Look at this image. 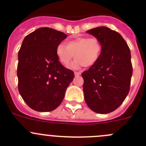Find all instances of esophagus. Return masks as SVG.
Segmentation results:
<instances>
[{"label":"esophagus","mask_w":146,"mask_h":146,"mask_svg":"<svg viewBox=\"0 0 146 146\" xmlns=\"http://www.w3.org/2000/svg\"><path fill=\"white\" fill-rule=\"evenodd\" d=\"M74 74H75V76H80V75H81V73H80V72L76 71L74 73Z\"/></svg>","instance_id":"obj_1"}]
</instances>
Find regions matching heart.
<instances>
[{"instance_id": "heart-1", "label": "heart", "mask_w": 146, "mask_h": 146, "mask_svg": "<svg viewBox=\"0 0 146 146\" xmlns=\"http://www.w3.org/2000/svg\"><path fill=\"white\" fill-rule=\"evenodd\" d=\"M101 51L102 45L100 41L96 38L86 36L68 41L66 45L59 44L56 48L57 57L65 67L69 66L74 54L76 59L71 64L73 68L94 65L99 59Z\"/></svg>"}]
</instances>
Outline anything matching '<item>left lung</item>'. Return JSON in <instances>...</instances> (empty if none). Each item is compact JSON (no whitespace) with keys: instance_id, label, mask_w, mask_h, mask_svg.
I'll use <instances>...</instances> for the list:
<instances>
[{"instance_id":"obj_1","label":"left lung","mask_w":146,"mask_h":146,"mask_svg":"<svg viewBox=\"0 0 146 146\" xmlns=\"http://www.w3.org/2000/svg\"><path fill=\"white\" fill-rule=\"evenodd\" d=\"M100 41L99 59L82 73L85 101L91 110L108 114L117 110L130 89L132 64L131 51L120 34L107 27L87 31Z\"/></svg>"}]
</instances>
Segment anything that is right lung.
<instances>
[{
    "instance_id": "1",
    "label": "right lung",
    "mask_w": 146,
    "mask_h": 146,
    "mask_svg": "<svg viewBox=\"0 0 146 146\" xmlns=\"http://www.w3.org/2000/svg\"><path fill=\"white\" fill-rule=\"evenodd\" d=\"M64 32L42 27L25 37L18 52V90L26 104L37 111H53L64 100L74 73L60 63L57 45Z\"/></svg>"
}]
</instances>
